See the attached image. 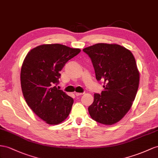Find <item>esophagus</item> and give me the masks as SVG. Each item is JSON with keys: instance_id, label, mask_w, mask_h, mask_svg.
I'll return each instance as SVG.
<instances>
[{"instance_id": "1", "label": "esophagus", "mask_w": 158, "mask_h": 158, "mask_svg": "<svg viewBox=\"0 0 158 158\" xmlns=\"http://www.w3.org/2000/svg\"><path fill=\"white\" fill-rule=\"evenodd\" d=\"M75 94L77 96H79V95H83L84 94H83V93H77V92H75Z\"/></svg>"}]
</instances>
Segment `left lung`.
I'll return each mask as SVG.
<instances>
[{
  "label": "left lung",
  "instance_id": "left-lung-1",
  "mask_svg": "<svg viewBox=\"0 0 158 158\" xmlns=\"http://www.w3.org/2000/svg\"><path fill=\"white\" fill-rule=\"evenodd\" d=\"M83 51L91 59L97 80L103 82L104 90L94 94L88 108L91 118L107 125L118 123L131 109L139 87L134 56L117 44L98 43Z\"/></svg>",
  "mask_w": 158,
  "mask_h": 158
}]
</instances>
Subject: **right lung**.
<instances>
[{
	"label": "right lung",
	"mask_w": 158,
	"mask_h": 158,
	"mask_svg": "<svg viewBox=\"0 0 158 158\" xmlns=\"http://www.w3.org/2000/svg\"><path fill=\"white\" fill-rule=\"evenodd\" d=\"M79 48L47 44L31 49L21 71L23 94L28 106L45 123L57 125L66 119L73 99L56 88L64 64L78 55Z\"/></svg>",
	"instance_id": "1"
}]
</instances>
